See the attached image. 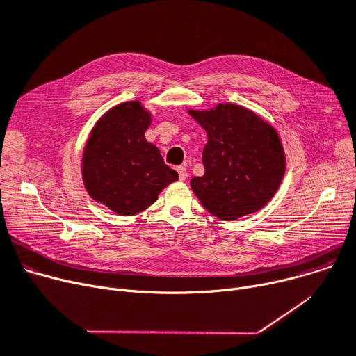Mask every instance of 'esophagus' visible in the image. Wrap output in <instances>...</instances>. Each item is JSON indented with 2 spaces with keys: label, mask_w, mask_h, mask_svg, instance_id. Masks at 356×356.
Wrapping results in <instances>:
<instances>
[{
  "label": "esophagus",
  "mask_w": 356,
  "mask_h": 356,
  "mask_svg": "<svg viewBox=\"0 0 356 356\" xmlns=\"http://www.w3.org/2000/svg\"><path fill=\"white\" fill-rule=\"evenodd\" d=\"M177 173H179V179H180V180H186V179H188V170H186L184 165H179V167H177Z\"/></svg>",
  "instance_id": "1"
}]
</instances>
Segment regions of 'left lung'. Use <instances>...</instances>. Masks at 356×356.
Listing matches in <instances>:
<instances>
[{
	"label": "left lung",
	"mask_w": 356,
	"mask_h": 356,
	"mask_svg": "<svg viewBox=\"0 0 356 356\" xmlns=\"http://www.w3.org/2000/svg\"><path fill=\"white\" fill-rule=\"evenodd\" d=\"M189 114L208 134L203 148L204 175L191 186L209 213L235 220L271 200L286 172V156L277 131L255 112L219 104Z\"/></svg>",
	"instance_id": "left-lung-1"
}]
</instances>
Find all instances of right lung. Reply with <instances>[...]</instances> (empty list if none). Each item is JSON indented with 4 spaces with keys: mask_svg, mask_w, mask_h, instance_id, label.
I'll list each match as a JSON object with an SVG mask.
<instances>
[{
    "mask_svg": "<svg viewBox=\"0 0 356 356\" xmlns=\"http://www.w3.org/2000/svg\"><path fill=\"white\" fill-rule=\"evenodd\" d=\"M149 124L141 102H122L98 120L85 144L82 179L89 196L122 216L143 212L179 179L145 140Z\"/></svg>",
    "mask_w": 356,
    "mask_h": 356,
    "instance_id": "1",
    "label": "right lung"
}]
</instances>
